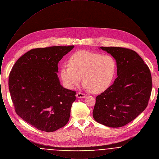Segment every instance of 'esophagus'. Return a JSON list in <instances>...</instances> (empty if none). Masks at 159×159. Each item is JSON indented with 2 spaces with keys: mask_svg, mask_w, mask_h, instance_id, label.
Segmentation results:
<instances>
[{
  "mask_svg": "<svg viewBox=\"0 0 159 159\" xmlns=\"http://www.w3.org/2000/svg\"><path fill=\"white\" fill-rule=\"evenodd\" d=\"M76 97L78 98H84L86 97V95L82 92H78L77 94H76Z\"/></svg>",
  "mask_w": 159,
  "mask_h": 159,
  "instance_id": "esophagus-1",
  "label": "esophagus"
}]
</instances>
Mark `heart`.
Instances as JSON below:
<instances>
[{
  "instance_id": "heart-1",
  "label": "heart",
  "mask_w": 159,
  "mask_h": 159,
  "mask_svg": "<svg viewBox=\"0 0 159 159\" xmlns=\"http://www.w3.org/2000/svg\"><path fill=\"white\" fill-rule=\"evenodd\" d=\"M116 67V61L111 55L79 51L69 58L68 65L62 66L61 78L66 87L71 89L80 83L83 77L85 87L98 93L110 86Z\"/></svg>"
}]
</instances>
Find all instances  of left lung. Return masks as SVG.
Returning <instances> with one entry per match:
<instances>
[{
	"mask_svg": "<svg viewBox=\"0 0 159 159\" xmlns=\"http://www.w3.org/2000/svg\"><path fill=\"white\" fill-rule=\"evenodd\" d=\"M117 62L113 84L96 97L94 119L110 128H119L134 120L148 106L152 90L150 70L135 51L121 47H104Z\"/></svg>",
	"mask_w": 159,
	"mask_h": 159,
	"instance_id": "left-lung-1",
	"label": "left lung"
}]
</instances>
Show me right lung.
Instances as JSON below:
<instances>
[{"instance_id":"right-lung-1","label":"right lung","mask_w":159,"mask_h":159,"mask_svg":"<svg viewBox=\"0 0 159 159\" xmlns=\"http://www.w3.org/2000/svg\"><path fill=\"white\" fill-rule=\"evenodd\" d=\"M74 45L32 49L14 65L9 89L15 111L39 130L51 132L69 120L76 92L64 88L57 76L58 64Z\"/></svg>"}]
</instances>
